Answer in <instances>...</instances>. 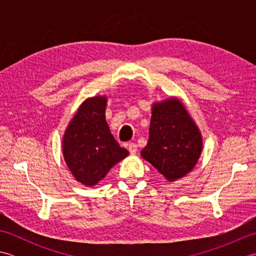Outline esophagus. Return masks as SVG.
<instances>
[{"label":"esophagus","mask_w":256,"mask_h":256,"mask_svg":"<svg viewBox=\"0 0 256 256\" xmlns=\"http://www.w3.org/2000/svg\"><path fill=\"white\" fill-rule=\"evenodd\" d=\"M128 150L131 154H135L138 152V145L135 143H130L128 144Z\"/></svg>","instance_id":"1"}]
</instances>
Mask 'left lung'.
<instances>
[{"instance_id": "8db88e82", "label": "left lung", "mask_w": 256, "mask_h": 256, "mask_svg": "<svg viewBox=\"0 0 256 256\" xmlns=\"http://www.w3.org/2000/svg\"><path fill=\"white\" fill-rule=\"evenodd\" d=\"M202 140L182 102L170 99L157 103L152 110L150 138L140 152L168 180H176L192 170L197 162Z\"/></svg>"}]
</instances>
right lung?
<instances>
[{
    "label": "right lung",
    "mask_w": 256,
    "mask_h": 256,
    "mask_svg": "<svg viewBox=\"0 0 256 256\" xmlns=\"http://www.w3.org/2000/svg\"><path fill=\"white\" fill-rule=\"evenodd\" d=\"M106 96L86 100L70 122L62 140L69 170L78 182L94 186L110 168L128 155L110 133L106 121Z\"/></svg>",
    "instance_id": "add662e5"
}]
</instances>
